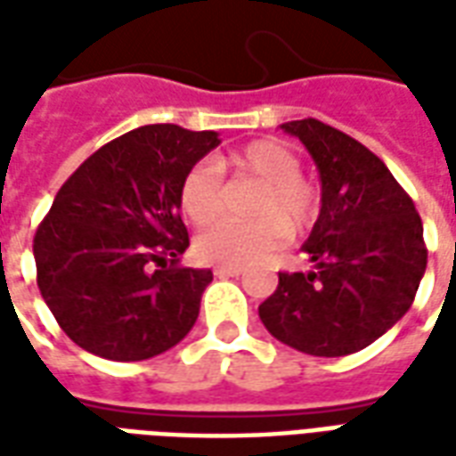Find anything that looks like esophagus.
<instances>
[{"label": "esophagus", "instance_id": "obj_1", "mask_svg": "<svg viewBox=\"0 0 456 456\" xmlns=\"http://www.w3.org/2000/svg\"><path fill=\"white\" fill-rule=\"evenodd\" d=\"M215 276L237 278V276H241V268L239 266H215Z\"/></svg>", "mask_w": 456, "mask_h": 456}]
</instances>
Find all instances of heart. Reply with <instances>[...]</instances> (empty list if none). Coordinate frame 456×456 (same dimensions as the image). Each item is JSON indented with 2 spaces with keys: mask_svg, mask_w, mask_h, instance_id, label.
<instances>
[{
  "mask_svg": "<svg viewBox=\"0 0 456 456\" xmlns=\"http://www.w3.org/2000/svg\"><path fill=\"white\" fill-rule=\"evenodd\" d=\"M247 178L261 185L248 202L251 222L222 219L195 239V254L208 264L247 266L273 254L290 234L305 232L320 212L317 190L303 178V160L293 151L264 139L234 151L217 166L200 160L183 175L180 209L192 224H209L224 209V180Z\"/></svg>",
  "mask_w": 456,
  "mask_h": 456,
  "instance_id": "heart-1",
  "label": "heart"
}]
</instances>
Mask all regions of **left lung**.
<instances>
[{"mask_svg":"<svg viewBox=\"0 0 456 456\" xmlns=\"http://www.w3.org/2000/svg\"><path fill=\"white\" fill-rule=\"evenodd\" d=\"M305 143L322 208L303 251L310 273H278L258 317L278 342L313 356H346L411 310L428 266L422 219L376 153L317 119L281 124Z\"/></svg>","mask_w":456,"mask_h":456,"instance_id":"8db88e82","label":"left lung"}]
</instances>
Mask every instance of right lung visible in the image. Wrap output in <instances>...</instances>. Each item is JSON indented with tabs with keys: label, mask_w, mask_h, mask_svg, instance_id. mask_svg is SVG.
Segmentation results:
<instances>
[{
	"label": "right lung",
	"mask_w": 456,
	"mask_h": 456,
	"mask_svg": "<svg viewBox=\"0 0 456 456\" xmlns=\"http://www.w3.org/2000/svg\"><path fill=\"white\" fill-rule=\"evenodd\" d=\"M217 131L149 124L104 143L65 180L34 237L36 283L85 352L143 362L188 335L209 268L180 266L183 175Z\"/></svg>",
	"instance_id": "add662e5"
}]
</instances>
